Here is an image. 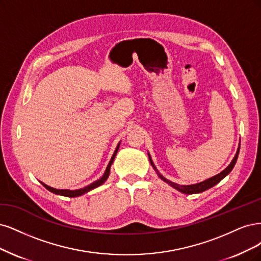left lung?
I'll return each mask as SVG.
<instances>
[{
  "label": "left lung",
  "instance_id": "8db88e82",
  "mask_svg": "<svg viewBox=\"0 0 261 261\" xmlns=\"http://www.w3.org/2000/svg\"><path fill=\"white\" fill-rule=\"evenodd\" d=\"M240 146H241V142H240V144H239V147H238V150H237V154H235L234 158L232 159V162L230 163V165H229L228 167L225 168L224 170H222L220 173H218V174L212 176V178H209V179H207V180H204V181H201V182H199V183H195V184H190V186H181V184L174 183V182H172V181H170V180L166 179L164 175H162L161 173H159V171L157 170V168L155 167V165H154V163H153V161H152V157H150V155H149L148 153H147V154H148V158H149L150 165H152V167L154 168V170L157 172L159 178H161L164 182H166L167 184H169V186H170L171 188L175 189L176 191H179V192H181V193H184V194H196V193H201V192H204V191H206V190H208V189H210V188L215 187L216 184L219 183L223 178H225V176L228 175V174L232 171L233 167L235 166V164H237V161H238L239 153H240Z\"/></svg>",
  "mask_w": 261,
  "mask_h": 261
}]
</instances>
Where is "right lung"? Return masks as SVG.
Returning <instances> with one entry per match:
<instances>
[{
	"instance_id": "1",
	"label": "right lung",
	"mask_w": 261,
	"mask_h": 261,
	"mask_svg": "<svg viewBox=\"0 0 261 261\" xmlns=\"http://www.w3.org/2000/svg\"><path fill=\"white\" fill-rule=\"evenodd\" d=\"M119 146H120V142L118 143V145H117V147H116V149H115V152H114V154H113V156H112V158H111V161H109V163H108V165H107V167H106V170H105L104 174H103L102 176H100V178H99L98 180L94 181L93 183L89 184V186H87V187H85V188L78 189V190H60V189H55V188L48 187V186H46L45 183L41 182V181H40V182H41L42 186H43L46 190H48L49 192L54 193V194H56V195H62V196H66V197H78V196H81V195H83V194H86V193H88L89 191L94 190L95 188H97V187H99V186H102V184L107 180L108 175H109V172H111V167H112V165H113V163H114V159H115V157H116V155H117V152H118Z\"/></svg>"
}]
</instances>
